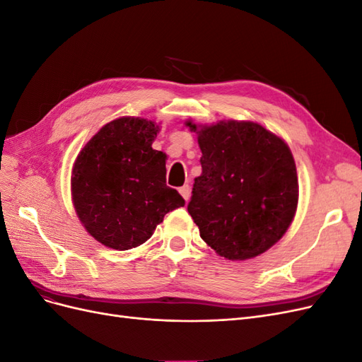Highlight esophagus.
I'll use <instances>...</instances> for the list:
<instances>
[{
	"label": "esophagus",
	"instance_id": "1",
	"mask_svg": "<svg viewBox=\"0 0 362 362\" xmlns=\"http://www.w3.org/2000/svg\"><path fill=\"white\" fill-rule=\"evenodd\" d=\"M180 193L182 198L185 199V202H187L190 199V185L189 184H184L182 187H180Z\"/></svg>",
	"mask_w": 362,
	"mask_h": 362
}]
</instances>
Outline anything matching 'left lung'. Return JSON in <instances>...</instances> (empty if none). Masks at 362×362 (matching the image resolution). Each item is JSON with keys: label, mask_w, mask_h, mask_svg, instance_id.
Here are the masks:
<instances>
[{"label": "left lung", "mask_w": 362, "mask_h": 362, "mask_svg": "<svg viewBox=\"0 0 362 362\" xmlns=\"http://www.w3.org/2000/svg\"><path fill=\"white\" fill-rule=\"evenodd\" d=\"M202 173L187 210L201 237L228 259L254 258L288 229L299 184L286 141L254 122L198 128Z\"/></svg>", "instance_id": "obj_1"}]
</instances>
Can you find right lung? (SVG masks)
<instances>
[{"mask_svg":"<svg viewBox=\"0 0 362 362\" xmlns=\"http://www.w3.org/2000/svg\"><path fill=\"white\" fill-rule=\"evenodd\" d=\"M158 127L139 117H120L89 140L72 170L75 211L92 237L107 247H137L163 217L184 206L166 185V156L152 149Z\"/></svg>","mask_w":362,"mask_h":362,"instance_id":"add662e5","label":"right lung"}]
</instances>
